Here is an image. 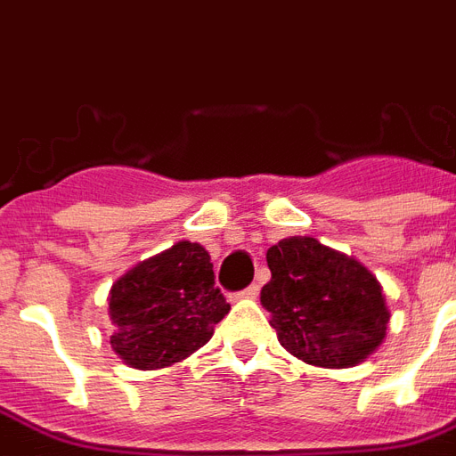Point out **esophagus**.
<instances>
[{
  "label": "esophagus",
  "instance_id": "1",
  "mask_svg": "<svg viewBox=\"0 0 456 456\" xmlns=\"http://www.w3.org/2000/svg\"><path fill=\"white\" fill-rule=\"evenodd\" d=\"M257 293H260V286L250 284L248 289H243V291L239 293V296H241V298H257Z\"/></svg>",
  "mask_w": 456,
  "mask_h": 456
}]
</instances>
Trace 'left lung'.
Returning a JSON list of instances; mask_svg holds the SVG:
<instances>
[{"label": "left lung", "mask_w": 456, "mask_h": 456, "mask_svg": "<svg viewBox=\"0 0 456 456\" xmlns=\"http://www.w3.org/2000/svg\"><path fill=\"white\" fill-rule=\"evenodd\" d=\"M270 284L260 303L279 343L312 367L347 369L381 346L390 322L371 272L312 236H289L267 250Z\"/></svg>", "instance_id": "left-lung-1"}]
</instances>
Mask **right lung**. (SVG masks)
Here are the masks:
<instances>
[{"label": "right lung", "instance_id": "obj_1", "mask_svg": "<svg viewBox=\"0 0 456 456\" xmlns=\"http://www.w3.org/2000/svg\"><path fill=\"white\" fill-rule=\"evenodd\" d=\"M227 312L208 250L177 241L113 281L110 347L132 369L172 367L206 346Z\"/></svg>", "mask_w": 456, "mask_h": 456}]
</instances>
